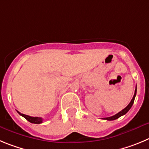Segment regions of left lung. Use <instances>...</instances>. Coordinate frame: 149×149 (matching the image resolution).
<instances>
[{
	"instance_id": "1",
	"label": "left lung",
	"mask_w": 149,
	"mask_h": 149,
	"mask_svg": "<svg viewBox=\"0 0 149 149\" xmlns=\"http://www.w3.org/2000/svg\"><path fill=\"white\" fill-rule=\"evenodd\" d=\"M136 89H135V91H134V96L133 98H132V100H131V101L130 102L129 104H128L126 106V108H125L124 109L122 110L120 112H119V113H117L116 114H115L114 116H110V117H105V118H102L103 120H116V119H118L119 117H120L121 116H123V115H125V113L128 112V111H129L130 109H131V108L132 107V105H133L134 104V99H135V96H136Z\"/></svg>"
}]
</instances>
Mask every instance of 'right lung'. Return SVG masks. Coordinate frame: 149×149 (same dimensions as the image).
Returning <instances> with one entry per match:
<instances>
[{
	"instance_id": "right-lung-1",
	"label": "right lung",
	"mask_w": 149,
	"mask_h": 149,
	"mask_svg": "<svg viewBox=\"0 0 149 149\" xmlns=\"http://www.w3.org/2000/svg\"><path fill=\"white\" fill-rule=\"evenodd\" d=\"M17 112H18V113H19L21 116H24V117L26 120H28L29 123H35V124H40V123H41L43 122V119L41 117H37V116H36V117H33V116H28V115H25V114H24V113H20L19 111H17Z\"/></svg>"
}]
</instances>
